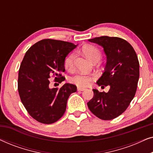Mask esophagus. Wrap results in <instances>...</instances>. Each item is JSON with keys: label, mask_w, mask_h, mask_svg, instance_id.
I'll use <instances>...</instances> for the list:
<instances>
[{"label": "esophagus", "mask_w": 153, "mask_h": 153, "mask_svg": "<svg viewBox=\"0 0 153 153\" xmlns=\"http://www.w3.org/2000/svg\"><path fill=\"white\" fill-rule=\"evenodd\" d=\"M85 88H81V87H77V91H85Z\"/></svg>", "instance_id": "esophagus-1"}]
</instances>
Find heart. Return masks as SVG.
Here are the masks:
<instances>
[{
    "label": "heart",
    "instance_id": "obj_1",
    "mask_svg": "<svg viewBox=\"0 0 153 153\" xmlns=\"http://www.w3.org/2000/svg\"><path fill=\"white\" fill-rule=\"evenodd\" d=\"M82 51L84 55L92 62H96L101 58V52L97 47L93 45H85L82 48ZM75 56L74 52H72L66 56L64 60V67L68 71H72L74 68V61ZM70 82L79 87L88 86L92 81L93 80V76L91 75L84 74L82 73H79L71 76Z\"/></svg>",
    "mask_w": 153,
    "mask_h": 153
}]
</instances>
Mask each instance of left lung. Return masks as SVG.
Segmentation results:
<instances>
[{
  "label": "left lung",
  "mask_w": 153,
  "mask_h": 153,
  "mask_svg": "<svg viewBox=\"0 0 153 153\" xmlns=\"http://www.w3.org/2000/svg\"><path fill=\"white\" fill-rule=\"evenodd\" d=\"M104 48L106 56L104 72L97 84L109 86L107 93L93 89V97L88 102L93 114L110 120L123 114L134 97L139 78V62L131 45L120 37L102 36L88 39Z\"/></svg>",
  "instance_id": "1"
}]
</instances>
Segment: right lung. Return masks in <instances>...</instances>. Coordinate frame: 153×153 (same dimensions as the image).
<instances>
[{
	"mask_svg": "<svg viewBox=\"0 0 153 153\" xmlns=\"http://www.w3.org/2000/svg\"><path fill=\"white\" fill-rule=\"evenodd\" d=\"M76 47L68 42L45 39L25 54L19 70L18 91L27 111L39 123L51 124L59 120L65 112L68 97L76 91L71 83L51 88L49 79L52 74L59 83L65 79L62 76L64 60Z\"/></svg>",
	"mask_w": 153,
	"mask_h": 153,
	"instance_id": "add662e5",
	"label": "right lung"
}]
</instances>
